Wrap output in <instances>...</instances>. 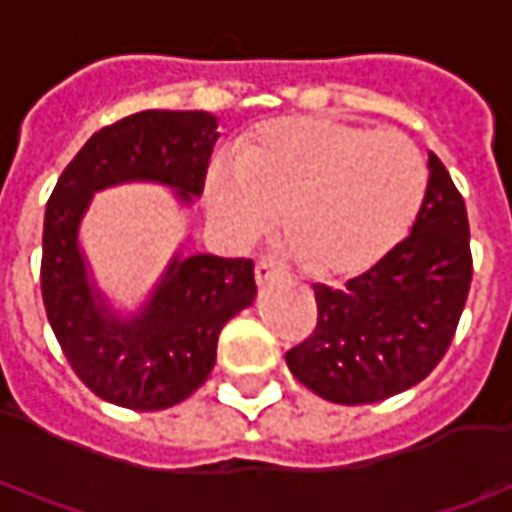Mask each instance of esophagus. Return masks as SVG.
<instances>
[{
    "mask_svg": "<svg viewBox=\"0 0 512 512\" xmlns=\"http://www.w3.org/2000/svg\"><path fill=\"white\" fill-rule=\"evenodd\" d=\"M285 277V271L274 263H266V260H260L255 266V279L257 285H266V282H274V279H282Z\"/></svg>",
    "mask_w": 512,
    "mask_h": 512,
    "instance_id": "esophagus-1",
    "label": "esophagus"
}]
</instances>
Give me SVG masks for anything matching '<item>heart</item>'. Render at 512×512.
I'll return each mask as SVG.
<instances>
[{
	"label": "heart",
	"instance_id": "1",
	"mask_svg": "<svg viewBox=\"0 0 512 512\" xmlns=\"http://www.w3.org/2000/svg\"><path fill=\"white\" fill-rule=\"evenodd\" d=\"M425 191L428 167L406 134L334 117H282L241 153L213 158L205 205L235 244L260 238L282 211L312 277L351 279L406 238Z\"/></svg>",
	"mask_w": 512,
	"mask_h": 512
}]
</instances>
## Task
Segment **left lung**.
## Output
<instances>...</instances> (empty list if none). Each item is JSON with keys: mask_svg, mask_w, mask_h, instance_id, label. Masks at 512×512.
<instances>
[{"mask_svg": "<svg viewBox=\"0 0 512 512\" xmlns=\"http://www.w3.org/2000/svg\"><path fill=\"white\" fill-rule=\"evenodd\" d=\"M469 285L466 205L428 153V191L406 241L343 290L312 285L318 326L285 362L329 403L362 406L400 395L447 354Z\"/></svg>", "mask_w": 512, "mask_h": 512, "instance_id": "obj_1", "label": "left lung"}]
</instances>
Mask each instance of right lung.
I'll list each match as a JSON object with an SVG mask.
<instances>
[{
  "instance_id": "1",
  "label": "right lung",
  "mask_w": 512,
  "mask_h": 512,
  "mask_svg": "<svg viewBox=\"0 0 512 512\" xmlns=\"http://www.w3.org/2000/svg\"><path fill=\"white\" fill-rule=\"evenodd\" d=\"M219 117L147 109L95 131L51 191L43 219L40 288L65 359L87 389L134 411L178 406L216 365L224 323L252 307L255 266L244 257H169L136 307L106 293L82 246V222L98 191L156 183L180 208L200 197Z\"/></svg>"
}]
</instances>
